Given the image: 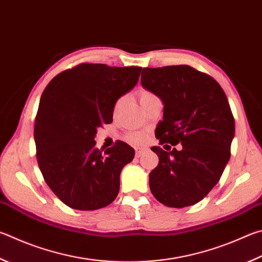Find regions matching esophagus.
<instances>
[{"instance_id": "1", "label": "esophagus", "mask_w": 262, "mask_h": 262, "mask_svg": "<svg viewBox=\"0 0 262 262\" xmlns=\"http://www.w3.org/2000/svg\"><path fill=\"white\" fill-rule=\"evenodd\" d=\"M143 155V150L142 149H135V156L136 158H140V157Z\"/></svg>"}]
</instances>
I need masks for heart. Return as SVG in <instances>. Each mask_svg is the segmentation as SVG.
<instances>
[{"instance_id": "1", "label": "heart", "mask_w": 262, "mask_h": 262, "mask_svg": "<svg viewBox=\"0 0 262 262\" xmlns=\"http://www.w3.org/2000/svg\"><path fill=\"white\" fill-rule=\"evenodd\" d=\"M139 97H140L141 104H144L147 101H150V99L155 98L157 96L154 93L150 92V90L141 89L139 92ZM123 102H125V97H123V96L119 97L115 103V106H113V112L117 113L119 110H120ZM127 139L133 144H142V143H144V142H145L146 136H145V134H143V133H141V132H132L127 135Z\"/></svg>"}]
</instances>
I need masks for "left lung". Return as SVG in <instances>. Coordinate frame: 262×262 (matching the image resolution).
<instances>
[{"instance_id": "8db88e82", "label": "left lung", "mask_w": 262, "mask_h": 262, "mask_svg": "<svg viewBox=\"0 0 262 262\" xmlns=\"http://www.w3.org/2000/svg\"><path fill=\"white\" fill-rule=\"evenodd\" d=\"M141 83L164 103L155 132L159 144L182 145L151 147L159 157L149 175L151 192L168 207L191 206L206 197L229 161L235 134L229 102L216 80L189 65L145 68Z\"/></svg>"}]
</instances>
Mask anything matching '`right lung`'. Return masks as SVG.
Instances as JSON below:
<instances>
[{"instance_id": "add662e5", "label": "right lung", "mask_w": 262, "mask_h": 262, "mask_svg": "<svg viewBox=\"0 0 262 262\" xmlns=\"http://www.w3.org/2000/svg\"><path fill=\"white\" fill-rule=\"evenodd\" d=\"M142 68L81 63L51 80L34 122L36 160L46 183L65 205L94 211L115 201L120 173L135 152L125 142L105 151L97 128L111 123L117 99L139 81Z\"/></svg>"}]
</instances>
